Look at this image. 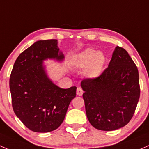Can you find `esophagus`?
Listing matches in <instances>:
<instances>
[{
  "label": "esophagus",
  "mask_w": 149,
  "mask_h": 149,
  "mask_svg": "<svg viewBox=\"0 0 149 149\" xmlns=\"http://www.w3.org/2000/svg\"><path fill=\"white\" fill-rule=\"evenodd\" d=\"M83 93V90H82V89L81 88V87H77V95L82 96Z\"/></svg>",
  "instance_id": "1"
}]
</instances>
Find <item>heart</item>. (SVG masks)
I'll use <instances>...</instances> for the list:
<instances>
[{"instance_id": "b5f03b06", "label": "heart", "mask_w": 149, "mask_h": 149, "mask_svg": "<svg viewBox=\"0 0 149 149\" xmlns=\"http://www.w3.org/2000/svg\"><path fill=\"white\" fill-rule=\"evenodd\" d=\"M74 63L79 68H85V73L89 77H97L101 74L105 64V56L102 52H97L93 49L88 48L77 55Z\"/></svg>"}]
</instances>
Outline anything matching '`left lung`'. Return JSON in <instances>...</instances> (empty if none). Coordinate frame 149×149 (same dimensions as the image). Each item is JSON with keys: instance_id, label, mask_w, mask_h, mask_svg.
Wrapping results in <instances>:
<instances>
[{"instance_id": "obj_1", "label": "left lung", "mask_w": 149, "mask_h": 149, "mask_svg": "<svg viewBox=\"0 0 149 149\" xmlns=\"http://www.w3.org/2000/svg\"><path fill=\"white\" fill-rule=\"evenodd\" d=\"M87 119L94 128L110 131L133 118L140 97L139 71L125 49L117 47L108 67L97 77L81 82Z\"/></svg>"}]
</instances>
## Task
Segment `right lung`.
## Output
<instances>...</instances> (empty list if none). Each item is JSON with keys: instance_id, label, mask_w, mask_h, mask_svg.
<instances>
[{"instance_id": "right-lung-1", "label": "right lung", "mask_w": 149, "mask_h": 149, "mask_svg": "<svg viewBox=\"0 0 149 149\" xmlns=\"http://www.w3.org/2000/svg\"><path fill=\"white\" fill-rule=\"evenodd\" d=\"M59 50L56 39L36 41L18 56L10 73L13 111L32 131L47 133L59 128L76 96V87H57L47 77L43 67V60L48 58L64 59Z\"/></svg>"}]
</instances>
